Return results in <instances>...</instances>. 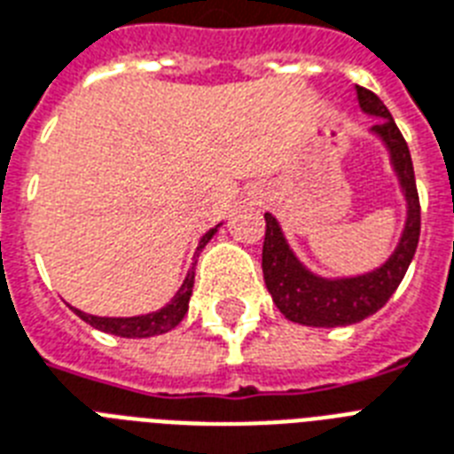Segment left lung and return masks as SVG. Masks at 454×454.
Segmentation results:
<instances>
[{
  "mask_svg": "<svg viewBox=\"0 0 454 454\" xmlns=\"http://www.w3.org/2000/svg\"><path fill=\"white\" fill-rule=\"evenodd\" d=\"M356 96L361 110L368 117H377V124L372 126L371 133L377 140H382L389 152V164L396 173L398 187L405 199V224L394 253L380 267L356 277L325 278L300 262L277 217L264 213L267 220L262 246L264 284L278 311L288 321L311 328L358 324L377 309H382L398 284L403 281L419 241V197H417L411 150L387 105L364 86H356Z\"/></svg>",
  "mask_w": 454,
  "mask_h": 454,
  "instance_id": "1",
  "label": "left lung"
}]
</instances>
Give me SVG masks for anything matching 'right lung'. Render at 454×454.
I'll return each mask as SVG.
<instances>
[{
  "instance_id": "obj_1",
  "label": "right lung",
  "mask_w": 454,
  "mask_h": 454,
  "mask_svg": "<svg viewBox=\"0 0 454 454\" xmlns=\"http://www.w3.org/2000/svg\"><path fill=\"white\" fill-rule=\"evenodd\" d=\"M220 224H215L213 230H208L201 237L197 246V253L194 255L199 257V253L206 248L210 239L215 237V231ZM194 267H197V260L192 262V270L187 271V277H184L183 286L177 288V293L173 295L166 307L157 311H150V314H140V317H93V314H83V311L74 309L82 321H86L93 328L103 330V333H110V335L117 337H154L161 335V333H168V330L176 328L180 321L184 318L187 309H190V297H192V288H194Z\"/></svg>"
}]
</instances>
